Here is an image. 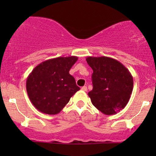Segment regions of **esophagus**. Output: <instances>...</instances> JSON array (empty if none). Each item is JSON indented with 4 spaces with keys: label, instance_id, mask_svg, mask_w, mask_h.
Wrapping results in <instances>:
<instances>
[{
    "label": "esophagus",
    "instance_id": "34e87169",
    "mask_svg": "<svg viewBox=\"0 0 156 156\" xmlns=\"http://www.w3.org/2000/svg\"><path fill=\"white\" fill-rule=\"evenodd\" d=\"M81 90H82L83 91H87V87H86V86H84V87H81Z\"/></svg>",
    "mask_w": 156,
    "mask_h": 156
}]
</instances>
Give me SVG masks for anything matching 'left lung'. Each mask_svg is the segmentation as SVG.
<instances>
[{
  "instance_id": "obj_1",
  "label": "left lung",
  "mask_w": 156,
  "mask_h": 156,
  "mask_svg": "<svg viewBox=\"0 0 156 156\" xmlns=\"http://www.w3.org/2000/svg\"><path fill=\"white\" fill-rule=\"evenodd\" d=\"M93 69V90L88 93L91 103L103 114H116L126 106L133 86V77L123 64L107 56H88Z\"/></svg>"
}]
</instances>
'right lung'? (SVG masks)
<instances>
[{
	"label": "right lung",
	"mask_w": 156,
	"mask_h": 156,
	"mask_svg": "<svg viewBox=\"0 0 156 156\" xmlns=\"http://www.w3.org/2000/svg\"><path fill=\"white\" fill-rule=\"evenodd\" d=\"M78 60L75 56L48 59L28 76L26 90L33 106L41 112L56 115L79 90L69 70Z\"/></svg>",
	"instance_id": "obj_1"
}]
</instances>
